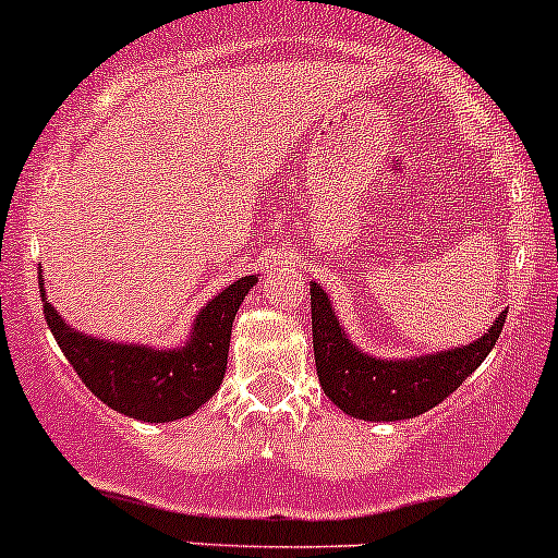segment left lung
I'll list each match as a JSON object with an SVG mask.
<instances>
[{"label": "left lung", "mask_w": 558, "mask_h": 558, "mask_svg": "<svg viewBox=\"0 0 558 558\" xmlns=\"http://www.w3.org/2000/svg\"><path fill=\"white\" fill-rule=\"evenodd\" d=\"M311 313L320 386L337 408L364 421L413 418L451 397L497 345L508 315H499L472 345L410 362H384L362 353L348 340L318 283H311Z\"/></svg>", "instance_id": "1"}]
</instances>
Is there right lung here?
<instances>
[{"label": "right lung", "mask_w": 558, "mask_h": 558, "mask_svg": "<svg viewBox=\"0 0 558 558\" xmlns=\"http://www.w3.org/2000/svg\"><path fill=\"white\" fill-rule=\"evenodd\" d=\"M253 283L256 278L245 275L223 289L199 313L189 345L178 351L121 345L72 331L45 302V291L43 311L61 353L94 397L118 413L161 424L191 415L218 391L227 373L232 320Z\"/></svg>", "instance_id": "1"}]
</instances>
